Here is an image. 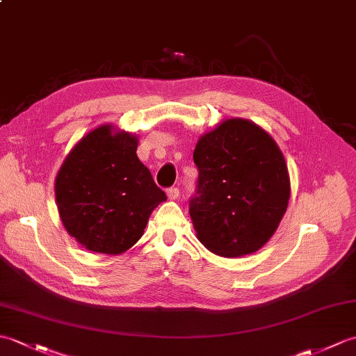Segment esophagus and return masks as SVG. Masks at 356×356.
I'll list each match as a JSON object with an SVG mask.
<instances>
[{
    "mask_svg": "<svg viewBox=\"0 0 356 356\" xmlns=\"http://www.w3.org/2000/svg\"><path fill=\"white\" fill-rule=\"evenodd\" d=\"M179 194H180V191H179V188H176V186H171V188L167 189V195H168L170 200H176Z\"/></svg>",
    "mask_w": 356,
    "mask_h": 356,
    "instance_id": "obj_1",
    "label": "esophagus"
}]
</instances>
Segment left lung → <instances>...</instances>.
Here are the masks:
<instances>
[{
	"label": "left lung",
	"mask_w": 356,
	"mask_h": 356,
	"mask_svg": "<svg viewBox=\"0 0 356 356\" xmlns=\"http://www.w3.org/2000/svg\"><path fill=\"white\" fill-rule=\"evenodd\" d=\"M195 194L189 198L200 243L220 256L249 254L275 234L290 200L284 154L256 124L232 118L195 145Z\"/></svg>",
	"instance_id": "obj_1"
}]
</instances>
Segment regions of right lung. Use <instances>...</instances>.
I'll use <instances>...</instances> for the list:
<instances>
[{"instance_id":"right-lung-1","label":"right lung","mask_w":356,"mask_h":356,"mask_svg":"<svg viewBox=\"0 0 356 356\" xmlns=\"http://www.w3.org/2000/svg\"><path fill=\"white\" fill-rule=\"evenodd\" d=\"M136 147L135 136L102 126L72 148L57 175L63 226L88 250L126 252L143 236L152 211L167 200Z\"/></svg>"}]
</instances>
